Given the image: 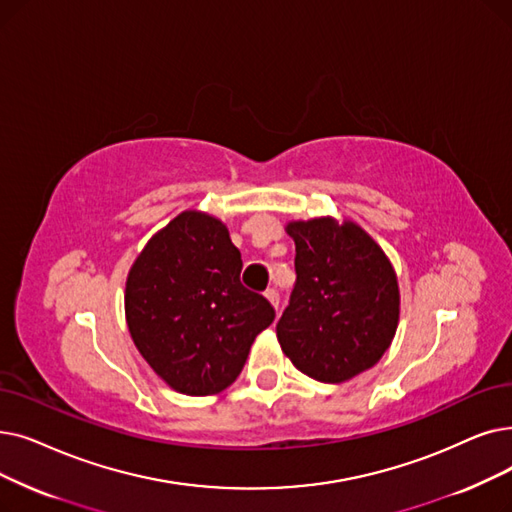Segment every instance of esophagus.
I'll return each mask as SVG.
<instances>
[{"instance_id": "34e87169", "label": "esophagus", "mask_w": 512, "mask_h": 512, "mask_svg": "<svg viewBox=\"0 0 512 512\" xmlns=\"http://www.w3.org/2000/svg\"><path fill=\"white\" fill-rule=\"evenodd\" d=\"M265 297H268V301H270L274 307L280 305V291H278V288H268V291H265Z\"/></svg>"}]
</instances>
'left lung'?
<instances>
[{"mask_svg": "<svg viewBox=\"0 0 512 512\" xmlns=\"http://www.w3.org/2000/svg\"><path fill=\"white\" fill-rule=\"evenodd\" d=\"M293 286L276 332L282 351L311 379L343 383L389 349L399 320L397 278L360 226L328 217L293 221Z\"/></svg>", "mask_w": 512, "mask_h": 512, "instance_id": "1", "label": "left lung"}]
</instances>
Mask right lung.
Segmentation results:
<instances>
[{
  "instance_id": "right-lung-1",
  "label": "right lung",
  "mask_w": 512,
  "mask_h": 512,
  "mask_svg": "<svg viewBox=\"0 0 512 512\" xmlns=\"http://www.w3.org/2000/svg\"><path fill=\"white\" fill-rule=\"evenodd\" d=\"M242 259L219 219L186 211L152 236L125 286L131 339L175 391L211 395L236 381L276 311L240 282Z\"/></svg>"
}]
</instances>
